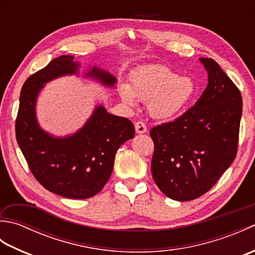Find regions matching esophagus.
Instances as JSON below:
<instances>
[{
  "label": "esophagus",
  "instance_id": "34e87169",
  "mask_svg": "<svg viewBox=\"0 0 255 255\" xmlns=\"http://www.w3.org/2000/svg\"><path fill=\"white\" fill-rule=\"evenodd\" d=\"M134 129H136L137 133H144L147 132V126L143 122H137L134 124Z\"/></svg>",
  "mask_w": 255,
  "mask_h": 255
}]
</instances>
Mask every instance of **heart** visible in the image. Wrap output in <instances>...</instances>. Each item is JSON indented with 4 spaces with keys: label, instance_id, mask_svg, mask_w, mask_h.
Listing matches in <instances>:
<instances>
[{
    "label": "heart",
    "instance_id": "1",
    "mask_svg": "<svg viewBox=\"0 0 255 255\" xmlns=\"http://www.w3.org/2000/svg\"><path fill=\"white\" fill-rule=\"evenodd\" d=\"M122 100L134 106L138 101L148 102L150 115L160 121L177 117L193 99L195 84L188 77L177 75L165 66H149L138 70L131 84L119 89Z\"/></svg>",
    "mask_w": 255,
    "mask_h": 255
}]
</instances>
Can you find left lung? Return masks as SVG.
I'll use <instances>...</instances> for the list:
<instances>
[{
	"label": "left lung",
	"instance_id": "obj_1",
	"mask_svg": "<svg viewBox=\"0 0 255 255\" xmlns=\"http://www.w3.org/2000/svg\"><path fill=\"white\" fill-rule=\"evenodd\" d=\"M199 60L208 72L200 99L174 122L150 130L153 180L162 193L178 202L208 192L236 159L239 141L240 91L213 59Z\"/></svg>",
	"mask_w": 255,
	"mask_h": 255
}]
</instances>
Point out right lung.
I'll list each match as a JSON object with an SVG mask.
<instances>
[{"label":"right lung","instance_id":"add662e5","mask_svg":"<svg viewBox=\"0 0 255 255\" xmlns=\"http://www.w3.org/2000/svg\"><path fill=\"white\" fill-rule=\"evenodd\" d=\"M80 63L73 56H60L27 79L21 88L16 118V140L29 169L48 191L73 199L94 196L112 175L117 150L133 138L129 119L107 113L97 106L84 126L71 136L53 137L42 130L36 117V102L49 81L78 74ZM85 77L106 86H115L116 78L93 67Z\"/></svg>","mask_w":255,"mask_h":255}]
</instances>
